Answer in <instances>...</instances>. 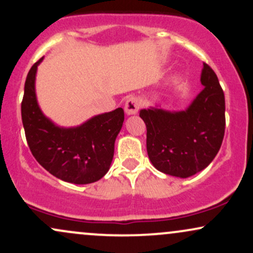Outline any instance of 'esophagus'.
I'll list each match as a JSON object with an SVG mask.
<instances>
[{
    "label": "esophagus",
    "instance_id": "esophagus-1",
    "mask_svg": "<svg viewBox=\"0 0 253 253\" xmlns=\"http://www.w3.org/2000/svg\"><path fill=\"white\" fill-rule=\"evenodd\" d=\"M139 108H140V101L135 96H130L126 100L125 103V113L127 115H134L138 113Z\"/></svg>",
    "mask_w": 253,
    "mask_h": 253
}]
</instances>
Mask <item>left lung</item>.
Returning <instances> with one entry per match:
<instances>
[{
  "label": "left lung",
  "instance_id": "obj_1",
  "mask_svg": "<svg viewBox=\"0 0 253 253\" xmlns=\"http://www.w3.org/2000/svg\"><path fill=\"white\" fill-rule=\"evenodd\" d=\"M205 86L185 110L141 109L151 163L167 175L187 178L206 169L221 147L225 134V95L215 72L203 63Z\"/></svg>",
  "mask_w": 253,
  "mask_h": 253
}]
</instances>
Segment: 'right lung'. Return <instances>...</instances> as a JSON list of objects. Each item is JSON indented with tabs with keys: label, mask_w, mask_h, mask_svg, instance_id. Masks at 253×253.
Wrapping results in <instances>:
<instances>
[{
	"label": "right lung",
	"mask_w": 253,
	"mask_h": 253,
	"mask_svg": "<svg viewBox=\"0 0 253 253\" xmlns=\"http://www.w3.org/2000/svg\"><path fill=\"white\" fill-rule=\"evenodd\" d=\"M39 59L25 83L21 117L26 139L34 158L62 181L75 184L96 182L108 172L115 139L123 127V108L103 113L77 127H59L43 115L37 101L36 75Z\"/></svg>",
	"instance_id": "1"
}]
</instances>
